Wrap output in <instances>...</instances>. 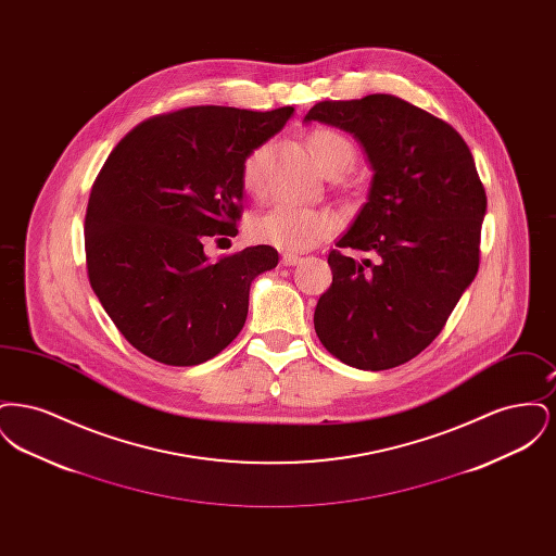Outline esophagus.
Masks as SVG:
<instances>
[{
    "mask_svg": "<svg viewBox=\"0 0 556 556\" xmlns=\"http://www.w3.org/2000/svg\"><path fill=\"white\" fill-rule=\"evenodd\" d=\"M302 263V258L300 256H295V254H283L281 256V265L283 266H295Z\"/></svg>",
    "mask_w": 556,
    "mask_h": 556,
    "instance_id": "1",
    "label": "esophagus"
}]
</instances>
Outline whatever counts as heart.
Masks as SVG:
<instances>
[{
	"label": "heart",
	"mask_w": 556,
	"mask_h": 556,
	"mask_svg": "<svg viewBox=\"0 0 556 556\" xmlns=\"http://www.w3.org/2000/svg\"><path fill=\"white\" fill-rule=\"evenodd\" d=\"M311 150L323 170L331 164L352 160V143L333 129H317L311 135ZM273 154V143H258L241 164V184L248 193H263L266 168ZM338 227V218L325 208H302L291 204H277L258 212L250 220V233L258 241L286 252H306L323 239L329 238Z\"/></svg>",
	"instance_id": "1"
}]
</instances>
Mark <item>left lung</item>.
<instances>
[{
	"mask_svg": "<svg viewBox=\"0 0 556 556\" xmlns=\"http://www.w3.org/2000/svg\"><path fill=\"white\" fill-rule=\"evenodd\" d=\"M352 132L369 160L365 206L331 250L315 331L345 365L392 369L431 344L476 279L485 189L465 139L421 108L372 93L318 102L304 123Z\"/></svg>",
	"mask_w": 556,
	"mask_h": 556,
	"instance_id": "left-lung-1",
	"label": "left lung"
}]
</instances>
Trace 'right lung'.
Masks as SVG:
<instances>
[{"instance_id":"add662e5","label":"right lung","mask_w":556,"mask_h":556,"mask_svg":"<svg viewBox=\"0 0 556 556\" xmlns=\"http://www.w3.org/2000/svg\"><path fill=\"white\" fill-rule=\"evenodd\" d=\"M293 108L195 106L137 125L110 152L85 214L89 283L141 354L173 367L211 361L238 338L270 245L208 261L204 239L236 236L245 156Z\"/></svg>"}]
</instances>
